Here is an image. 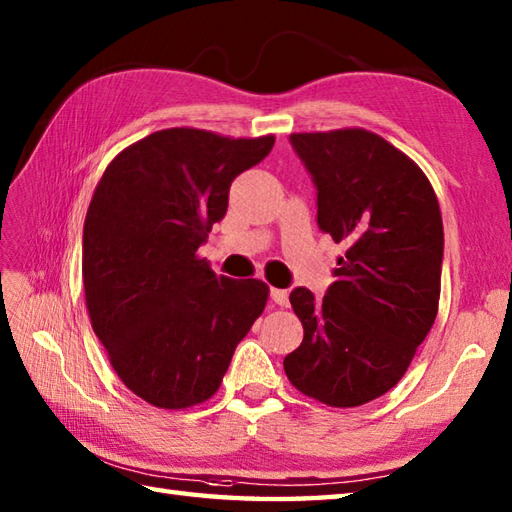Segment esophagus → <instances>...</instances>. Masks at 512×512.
Wrapping results in <instances>:
<instances>
[{
  "mask_svg": "<svg viewBox=\"0 0 512 512\" xmlns=\"http://www.w3.org/2000/svg\"><path fill=\"white\" fill-rule=\"evenodd\" d=\"M270 299H273L277 306H281V308H286L290 303L288 290H281V288H270Z\"/></svg>",
  "mask_w": 512,
  "mask_h": 512,
  "instance_id": "esophagus-1",
  "label": "esophagus"
}]
</instances>
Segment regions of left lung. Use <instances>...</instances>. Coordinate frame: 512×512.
<instances>
[{"mask_svg": "<svg viewBox=\"0 0 512 512\" xmlns=\"http://www.w3.org/2000/svg\"><path fill=\"white\" fill-rule=\"evenodd\" d=\"M317 187V224L347 246L323 299L290 292L303 341L284 358L301 394L358 407L405 376L438 314L444 231L416 162L365 129L292 134Z\"/></svg>", "mask_w": 512, "mask_h": 512, "instance_id": "left-lung-1", "label": "left lung"}]
</instances>
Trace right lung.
Here are the masks:
<instances>
[{
  "mask_svg": "<svg viewBox=\"0 0 512 512\" xmlns=\"http://www.w3.org/2000/svg\"><path fill=\"white\" fill-rule=\"evenodd\" d=\"M275 136L191 127L149 134L105 169L83 226V290L118 378L160 409L220 389L237 343L266 308L259 279L217 277L198 257L239 173Z\"/></svg>",
  "mask_w": 512,
  "mask_h": 512,
  "instance_id": "add662e5",
  "label": "right lung"
}]
</instances>
